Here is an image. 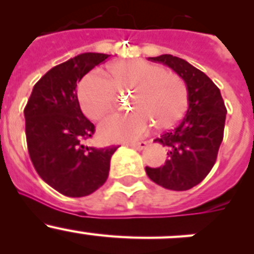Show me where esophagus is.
Here are the masks:
<instances>
[{
  "label": "esophagus",
  "instance_id": "esophagus-1",
  "mask_svg": "<svg viewBox=\"0 0 254 254\" xmlns=\"http://www.w3.org/2000/svg\"><path fill=\"white\" fill-rule=\"evenodd\" d=\"M130 146H131V147H134L135 150L141 151V150H143V148H146V146H147V141H141V142H137V143H130Z\"/></svg>",
  "mask_w": 254,
  "mask_h": 254
}]
</instances>
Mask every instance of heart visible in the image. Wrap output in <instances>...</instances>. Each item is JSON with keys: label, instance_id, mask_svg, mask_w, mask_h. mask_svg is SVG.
<instances>
[{"label": "heart", "instance_id": "heart-1", "mask_svg": "<svg viewBox=\"0 0 254 254\" xmlns=\"http://www.w3.org/2000/svg\"><path fill=\"white\" fill-rule=\"evenodd\" d=\"M107 77L91 72L78 86L82 111L91 119H101L113 111L115 92L131 91L130 108L134 113L111 117L99 125V134L109 141H131L143 136L152 123L167 129L182 118L188 103L187 83L178 73L141 60L115 63L107 68Z\"/></svg>", "mask_w": 254, "mask_h": 254}]
</instances>
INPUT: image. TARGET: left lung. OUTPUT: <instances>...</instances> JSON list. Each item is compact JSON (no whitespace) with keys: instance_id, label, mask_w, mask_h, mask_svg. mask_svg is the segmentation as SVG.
<instances>
[{"instance_id":"obj_1","label":"left lung","mask_w":254,"mask_h":254,"mask_svg":"<svg viewBox=\"0 0 254 254\" xmlns=\"http://www.w3.org/2000/svg\"><path fill=\"white\" fill-rule=\"evenodd\" d=\"M172 68L186 81L188 111L173 130L155 140L168 148L165 165L146 167V175L171 190H188L209 175L224 137L226 108L220 89L204 72L177 56L148 58Z\"/></svg>"}]
</instances>
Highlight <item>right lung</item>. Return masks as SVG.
<instances>
[{"mask_svg":"<svg viewBox=\"0 0 254 254\" xmlns=\"http://www.w3.org/2000/svg\"><path fill=\"white\" fill-rule=\"evenodd\" d=\"M111 55L79 54L49 70L33 87L24 108L25 136L33 166L59 193L81 198L106 183L117 146L88 147L94 125L79 108L77 83Z\"/></svg>","mask_w":254,"mask_h":254,"instance_id":"add662e5","label":"right lung"}]
</instances>
